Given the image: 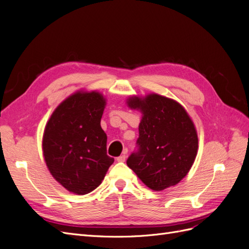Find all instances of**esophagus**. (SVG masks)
I'll return each instance as SVG.
<instances>
[{"label":"esophagus","mask_w":249,"mask_h":249,"mask_svg":"<svg viewBox=\"0 0 249 249\" xmlns=\"http://www.w3.org/2000/svg\"><path fill=\"white\" fill-rule=\"evenodd\" d=\"M125 158H126V156H125V153H124L122 156H119V157H117V162H124L125 161Z\"/></svg>","instance_id":"obj_1"}]
</instances>
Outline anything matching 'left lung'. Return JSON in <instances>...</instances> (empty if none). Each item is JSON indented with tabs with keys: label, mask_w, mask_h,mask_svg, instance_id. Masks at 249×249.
<instances>
[{
	"label": "left lung",
	"mask_w": 249,
	"mask_h": 249,
	"mask_svg": "<svg viewBox=\"0 0 249 249\" xmlns=\"http://www.w3.org/2000/svg\"><path fill=\"white\" fill-rule=\"evenodd\" d=\"M127 107L141 112L138 152L126 164L149 189L178 184L191 169L198 150L197 132L185 108L157 93L130 96Z\"/></svg>",
	"instance_id": "8db88e82"
}]
</instances>
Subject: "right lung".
<instances>
[{"label": "right lung", "instance_id": "add662e5", "mask_svg": "<svg viewBox=\"0 0 249 249\" xmlns=\"http://www.w3.org/2000/svg\"><path fill=\"white\" fill-rule=\"evenodd\" d=\"M106 99L97 91H79L52 113L42 137L49 171L67 191H93L114 162L107 155V135L101 126Z\"/></svg>", "mask_w": 249, "mask_h": 249}]
</instances>
